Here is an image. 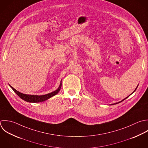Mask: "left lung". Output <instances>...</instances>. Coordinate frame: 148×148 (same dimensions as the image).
<instances>
[{"label":"left lung","instance_id":"1","mask_svg":"<svg viewBox=\"0 0 148 148\" xmlns=\"http://www.w3.org/2000/svg\"><path fill=\"white\" fill-rule=\"evenodd\" d=\"M138 86H137V87H138ZM137 88H136V89H135V90H134V92H135V91H136V89H137ZM132 94H131V95H132ZM128 97H129V96H128ZM126 97V98H125V99H123V100H122V101H120V102H119V103H115V104H113V105H114V104H118V103H121V102H122V101H123V100H125V99H127V97Z\"/></svg>","mask_w":148,"mask_h":148}]
</instances>
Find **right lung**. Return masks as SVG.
<instances>
[{
  "label": "right lung",
  "mask_w": 148,
  "mask_h": 148,
  "mask_svg": "<svg viewBox=\"0 0 148 148\" xmlns=\"http://www.w3.org/2000/svg\"><path fill=\"white\" fill-rule=\"evenodd\" d=\"M10 86L12 89V90H14V92H15V93L22 100L27 101V102H29V103H39V102H42L44 101L49 98H51V97L56 95V94L58 93V92H59V90H60L61 86H62V83H60V85L59 86V87L58 88V89L50 93H48L47 95H41V96H37V95H25V94H23L18 91H17L16 90H15L14 88H13L10 85Z\"/></svg>",
  "instance_id": "obj_1"
}]
</instances>
